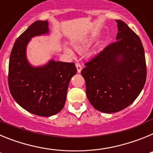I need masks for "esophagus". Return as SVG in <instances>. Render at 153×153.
Masks as SVG:
<instances>
[{
	"label": "esophagus",
	"mask_w": 153,
	"mask_h": 153,
	"mask_svg": "<svg viewBox=\"0 0 153 153\" xmlns=\"http://www.w3.org/2000/svg\"><path fill=\"white\" fill-rule=\"evenodd\" d=\"M76 70H77V73H80L81 70H82V66H81L79 63H76Z\"/></svg>",
	"instance_id": "esophagus-1"
}]
</instances>
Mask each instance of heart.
Masks as SVG:
<instances>
[{
	"mask_svg": "<svg viewBox=\"0 0 153 153\" xmlns=\"http://www.w3.org/2000/svg\"><path fill=\"white\" fill-rule=\"evenodd\" d=\"M89 46H90V42L86 41V40L77 42V43H74V49L79 53L84 52V51L88 48ZM63 51H64L68 56H71V57L74 56V52H73L68 47H67V46H64V47H63Z\"/></svg>",
	"mask_w": 153,
	"mask_h": 153,
	"instance_id": "b5f03b06",
	"label": "heart"
}]
</instances>
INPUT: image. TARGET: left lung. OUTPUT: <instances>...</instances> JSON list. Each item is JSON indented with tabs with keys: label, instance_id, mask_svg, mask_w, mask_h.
<instances>
[{
	"label": "left lung",
	"instance_id": "8db88e82",
	"mask_svg": "<svg viewBox=\"0 0 153 153\" xmlns=\"http://www.w3.org/2000/svg\"><path fill=\"white\" fill-rule=\"evenodd\" d=\"M116 21L117 41L85 63L81 71L89 101L105 113L119 112L132 104L146 79L141 40L123 21Z\"/></svg>",
	"mask_w": 153,
	"mask_h": 153
}]
</instances>
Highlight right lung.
<instances>
[{"label":"right lung","mask_w":153,"mask_h":153,"mask_svg":"<svg viewBox=\"0 0 153 153\" xmlns=\"http://www.w3.org/2000/svg\"><path fill=\"white\" fill-rule=\"evenodd\" d=\"M49 34L48 21H35L16 40L9 61L12 97L25 110L40 117H51L63 109L70 81L76 74L74 63L50 60L33 66L28 61L27 47L31 39Z\"/></svg>","instance_id":"add662e5"}]
</instances>
